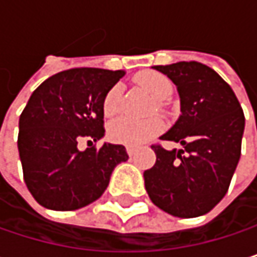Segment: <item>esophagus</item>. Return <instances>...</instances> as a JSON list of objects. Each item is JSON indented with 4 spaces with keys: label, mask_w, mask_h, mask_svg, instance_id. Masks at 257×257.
Masks as SVG:
<instances>
[{
    "label": "esophagus",
    "mask_w": 257,
    "mask_h": 257,
    "mask_svg": "<svg viewBox=\"0 0 257 257\" xmlns=\"http://www.w3.org/2000/svg\"><path fill=\"white\" fill-rule=\"evenodd\" d=\"M135 152H137V149H135V147H132V146H128V147H126V153H128L129 156H134V155H135Z\"/></svg>",
    "instance_id": "obj_1"
}]
</instances>
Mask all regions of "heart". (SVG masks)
<instances>
[{"mask_svg":"<svg viewBox=\"0 0 257 257\" xmlns=\"http://www.w3.org/2000/svg\"><path fill=\"white\" fill-rule=\"evenodd\" d=\"M135 83L147 90L155 99L162 101L168 98L173 92V84L170 78L156 71H141L135 76ZM122 90L119 86L111 87L102 101V111L105 117H113L120 111ZM164 129V122L159 117H152L146 120L134 119H117L108 128V137L111 141L125 146H140L149 141L152 137Z\"/></svg>","mask_w":257,"mask_h":257,"instance_id":"1","label":"heart"}]
</instances>
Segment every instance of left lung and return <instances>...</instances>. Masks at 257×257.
<instances>
[{"instance_id":"8db88e82","label":"left lung","mask_w":257,"mask_h":257,"mask_svg":"<svg viewBox=\"0 0 257 257\" xmlns=\"http://www.w3.org/2000/svg\"><path fill=\"white\" fill-rule=\"evenodd\" d=\"M177 86L180 114L161 140L181 149L152 146L156 164L144 171L152 202L176 217H198L226 195L241 156L244 113L231 86L201 62L156 65Z\"/></svg>"}]
</instances>
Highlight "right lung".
<instances>
[{
  "mask_svg": "<svg viewBox=\"0 0 257 257\" xmlns=\"http://www.w3.org/2000/svg\"><path fill=\"white\" fill-rule=\"evenodd\" d=\"M123 71L73 68L44 80L19 119L18 149L24 180L34 199L50 210L71 211L96 201L116 165L128 161L120 144L104 137L102 101ZM89 147L78 150V141Z\"/></svg>",
  "mask_w": 257,
  "mask_h": 257,
  "instance_id": "1",
  "label": "right lung"
}]
</instances>
